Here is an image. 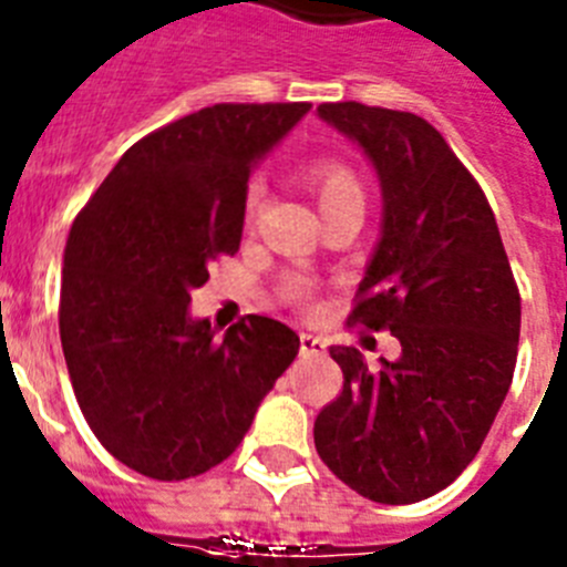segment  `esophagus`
I'll use <instances>...</instances> for the list:
<instances>
[{
	"label": "esophagus",
	"instance_id": "esophagus-1",
	"mask_svg": "<svg viewBox=\"0 0 567 567\" xmlns=\"http://www.w3.org/2000/svg\"><path fill=\"white\" fill-rule=\"evenodd\" d=\"M300 354L303 358H318V354H327V340L318 338V334H300Z\"/></svg>",
	"mask_w": 567,
	"mask_h": 567
}]
</instances>
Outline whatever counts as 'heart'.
I'll use <instances>...</instances> for the list:
<instances>
[{
	"label": "heart",
	"mask_w": 567,
	"mask_h": 567,
	"mask_svg": "<svg viewBox=\"0 0 567 567\" xmlns=\"http://www.w3.org/2000/svg\"><path fill=\"white\" fill-rule=\"evenodd\" d=\"M307 182L309 189L315 193V198H318L320 213H327V209L346 202H363V187H360L358 175L340 162H329V158L315 162L307 173ZM312 280L300 278V275H295V278H289L287 284H284V298H287L289 303L309 307V303H312Z\"/></svg>",
	"instance_id": "heart-1"
}]
</instances>
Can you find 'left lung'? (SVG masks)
Here are the masks:
<instances>
[{
    "label": "left lung",
    "instance_id": "left-lung-1",
    "mask_svg": "<svg viewBox=\"0 0 567 567\" xmlns=\"http://www.w3.org/2000/svg\"><path fill=\"white\" fill-rule=\"evenodd\" d=\"M378 169L383 227L349 323L389 329L400 358L369 369L332 346L343 392L315 420V449L360 497L409 505L463 474L508 394L519 289L488 198L414 113L320 104Z\"/></svg>",
    "mask_w": 567,
    "mask_h": 567
}]
</instances>
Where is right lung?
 Returning <instances> with one entry per match:
<instances>
[{"mask_svg": "<svg viewBox=\"0 0 567 567\" xmlns=\"http://www.w3.org/2000/svg\"><path fill=\"white\" fill-rule=\"evenodd\" d=\"M312 104H213L144 135L70 227L59 334L79 409L118 463L153 480L224 463L300 338L247 315L215 338L189 315L235 255L255 164Z\"/></svg>", "mask_w": 567, "mask_h": 567, "instance_id": "right-lung-1", "label": "right lung"}]
</instances>
